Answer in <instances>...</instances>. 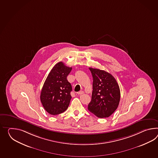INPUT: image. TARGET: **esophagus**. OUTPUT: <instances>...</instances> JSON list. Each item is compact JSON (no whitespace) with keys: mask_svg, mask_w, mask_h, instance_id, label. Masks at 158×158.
Wrapping results in <instances>:
<instances>
[{"mask_svg":"<svg viewBox=\"0 0 158 158\" xmlns=\"http://www.w3.org/2000/svg\"><path fill=\"white\" fill-rule=\"evenodd\" d=\"M78 95H81V94H84V92L83 91H79V92H78L77 93Z\"/></svg>","mask_w":158,"mask_h":158,"instance_id":"34e87169","label":"esophagus"}]
</instances>
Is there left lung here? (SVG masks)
<instances>
[{"instance_id": "obj_1", "label": "left lung", "mask_w": 158, "mask_h": 158, "mask_svg": "<svg viewBox=\"0 0 158 158\" xmlns=\"http://www.w3.org/2000/svg\"><path fill=\"white\" fill-rule=\"evenodd\" d=\"M93 77L91 101L89 111L99 118H108L119 104V86L115 77L104 70L89 68Z\"/></svg>"}]
</instances>
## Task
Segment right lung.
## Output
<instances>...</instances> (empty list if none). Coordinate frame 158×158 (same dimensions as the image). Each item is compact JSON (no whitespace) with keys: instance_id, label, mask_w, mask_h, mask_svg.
<instances>
[{"instance_id":"add662e5","label":"right lung","mask_w":158,"mask_h":158,"mask_svg":"<svg viewBox=\"0 0 158 158\" xmlns=\"http://www.w3.org/2000/svg\"><path fill=\"white\" fill-rule=\"evenodd\" d=\"M72 67L62 62L54 65L47 77L40 93V100L45 110L51 115H56L65 111L72 97V86L67 77Z\"/></svg>"}]
</instances>
